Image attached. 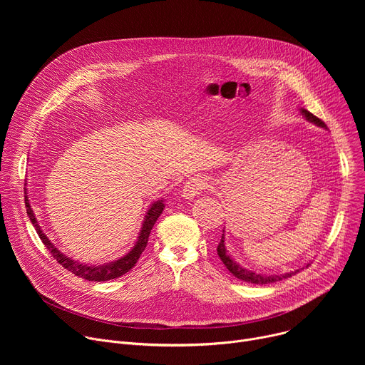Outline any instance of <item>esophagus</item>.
I'll use <instances>...</instances> for the list:
<instances>
[{
  "mask_svg": "<svg viewBox=\"0 0 365 365\" xmlns=\"http://www.w3.org/2000/svg\"><path fill=\"white\" fill-rule=\"evenodd\" d=\"M211 186V182L205 176H195V178H190L185 186H183V190H182V196L185 199H193L195 196L200 195L203 190H206L207 187Z\"/></svg>",
  "mask_w": 365,
  "mask_h": 365,
  "instance_id": "obj_1",
  "label": "esophagus"
}]
</instances>
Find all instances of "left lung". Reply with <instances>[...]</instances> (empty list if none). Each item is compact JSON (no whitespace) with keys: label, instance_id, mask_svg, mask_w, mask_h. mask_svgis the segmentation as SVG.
Returning <instances> with one entry per match:
<instances>
[{"label":"left lung","instance_id":"8db88e82","mask_svg":"<svg viewBox=\"0 0 365 365\" xmlns=\"http://www.w3.org/2000/svg\"><path fill=\"white\" fill-rule=\"evenodd\" d=\"M302 114L310 121V123H315L319 127H327V124L318 118L317 115H314L312 113L306 111V110H302ZM217 251H218V255L221 258V262L225 264V267L230 270V273H232L237 279L240 280H244V282H248V283H252V284H267V283H274V282H279V280H283V279H287V277H292L294 273H286V274H280V276H263V274H257V273H252L247 269H242L240 267L238 264H235L231 257L227 254V248H225V244H224V234L221 237V241L217 247Z\"/></svg>","mask_w":365,"mask_h":365}]
</instances>
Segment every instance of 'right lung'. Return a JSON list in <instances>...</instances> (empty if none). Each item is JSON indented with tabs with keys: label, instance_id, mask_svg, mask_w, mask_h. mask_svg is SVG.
Returning a JSON list of instances; mask_svg holds the SVG:
<instances>
[{
	"label": "right lung",
	"instance_id": "obj_1",
	"mask_svg": "<svg viewBox=\"0 0 365 365\" xmlns=\"http://www.w3.org/2000/svg\"><path fill=\"white\" fill-rule=\"evenodd\" d=\"M24 203H26L27 215H29L31 224L34 225V228H36L41 242L46 245V248L48 250L51 257H53L63 269H66L72 274H75L78 277H82L85 280H91V282H107V280H113V279H117V277L128 273L135 266V263L138 262L141 252L147 247V241H148V235L151 232V228L155 224V221H158V218L160 217V214L163 212V207H165L163 200H158V202H154L151 205V207H150L147 215H145V220H144L140 237H138L134 248L127 255L121 257L120 259H117V262L107 263V264H103V266H86V264H81L79 262H75V259L63 255L58 248L53 247V244H51L47 240V237L40 230V227L37 224V220L34 218V214H33L31 207H30L27 196H24Z\"/></svg>",
	"mask_w": 365,
	"mask_h": 365
}]
</instances>
